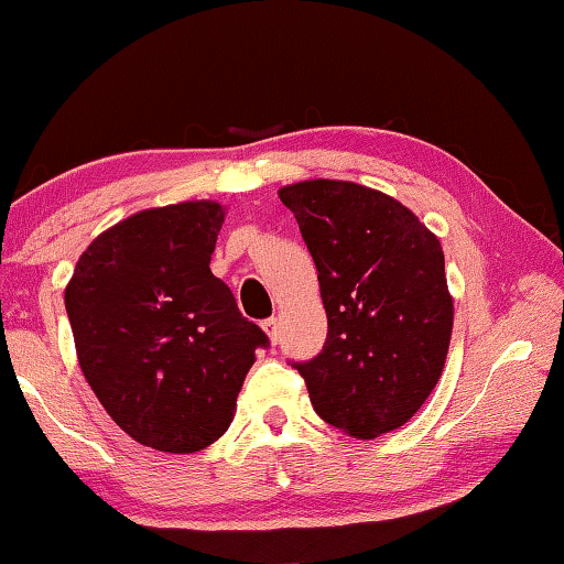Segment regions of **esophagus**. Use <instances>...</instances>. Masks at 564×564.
Masks as SVG:
<instances>
[{
  "label": "esophagus",
  "instance_id": "34e87169",
  "mask_svg": "<svg viewBox=\"0 0 564 564\" xmlns=\"http://www.w3.org/2000/svg\"><path fill=\"white\" fill-rule=\"evenodd\" d=\"M261 328L265 330V336H269L271 343L279 340V321H275V318H265V321L261 323Z\"/></svg>",
  "mask_w": 564,
  "mask_h": 564
}]
</instances>
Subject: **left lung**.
<instances>
[{
  "instance_id": "obj_1",
  "label": "left lung",
  "mask_w": 564,
  "mask_h": 564,
  "mask_svg": "<svg viewBox=\"0 0 564 564\" xmlns=\"http://www.w3.org/2000/svg\"><path fill=\"white\" fill-rule=\"evenodd\" d=\"M318 269L326 346L293 362L313 410L360 441L413 417L441 380L453 333L441 241L393 196L352 181L283 186Z\"/></svg>"
}]
</instances>
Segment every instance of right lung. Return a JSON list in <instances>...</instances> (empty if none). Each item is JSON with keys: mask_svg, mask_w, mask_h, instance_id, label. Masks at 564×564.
Wrapping results in <instances>:
<instances>
[{"mask_svg": "<svg viewBox=\"0 0 564 564\" xmlns=\"http://www.w3.org/2000/svg\"><path fill=\"white\" fill-rule=\"evenodd\" d=\"M226 208H147L94 238L64 291L82 373L123 433L161 453H196L231 425L256 348L208 269Z\"/></svg>", "mask_w": 564, "mask_h": 564, "instance_id": "add662e5", "label": "right lung"}]
</instances>
